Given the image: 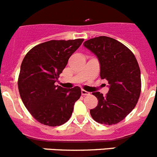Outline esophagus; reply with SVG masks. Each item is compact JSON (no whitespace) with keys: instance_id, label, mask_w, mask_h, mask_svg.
<instances>
[{"instance_id":"1","label":"esophagus","mask_w":157,"mask_h":157,"mask_svg":"<svg viewBox=\"0 0 157 157\" xmlns=\"http://www.w3.org/2000/svg\"><path fill=\"white\" fill-rule=\"evenodd\" d=\"M82 95H89V92H87V91L84 90V89H82Z\"/></svg>"}]
</instances>
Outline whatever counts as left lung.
<instances>
[{
    "mask_svg": "<svg viewBox=\"0 0 157 157\" xmlns=\"http://www.w3.org/2000/svg\"><path fill=\"white\" fill-rule=\"evenodd\" d=\"M100 63V77L109 84L108 93L93 92L98 105L90 109L92 119L111 126L124 119L138 102L141 93L140 68L130 49L114 38L99 36L84 42Z\"/></svg>",
    "mask_w": 157,
    "mask_h": 157,
    "instance_id": "1",
    "label": "left lung"
}]
</instances>
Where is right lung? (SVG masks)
Wrapping results in <instances>:
<instances>
[{"label":"right lung","mask_w":157,"mask_h":157,"mask_svg":"<svg viewBox=\"0 0 157 157\" xmlns=\"http://www.w3.org/2000/svg\"><path fill=\"white\" fill-rule=\"evenodd\" d=\"M83 41H46L32 48L24 58L17 80L19 93L30 114L41 124L61 126L71 117L81 89H65L55 82Z\"/></svg>","instance_id":"right-lung-1"}]
</instances>
